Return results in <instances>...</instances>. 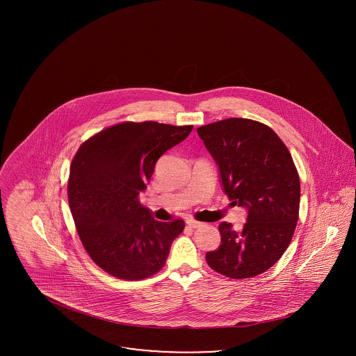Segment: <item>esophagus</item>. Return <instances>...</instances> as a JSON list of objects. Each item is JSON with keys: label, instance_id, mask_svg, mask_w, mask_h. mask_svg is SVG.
Here are the masks:
<instances>
[{"label": "esophagus", "instance_id": "obj_1", "mask_svg": "<svg viewBox=\"0 0 356 356\" xmlns=\"http://www.w3.org/2000/svg\"><path fill=\"white\" fill-rule=\"evenodd\" d=\"M186 225L189 227V228H199V227H202L203 225V222H200V221L193 220V219H188L186 220Z\"/></svg>", "mask_w": 356, "mask_h": 356}]
</instances>
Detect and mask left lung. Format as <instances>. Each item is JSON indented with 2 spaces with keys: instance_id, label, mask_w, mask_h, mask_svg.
<instances>
[{
  "instance_id": "1",
  "label": "left lung",
  "mask_w": 356,
  "mask_h": 356,
  "mask_svg": "<svg viewBox=\"0 0 356 356\" xmlns=\"http://www.w3.org/2000/svg\"><path fill=\"white\" fill-rule=\"evenodd\" d=\"M197 134L219 167L224 192L248 211L238 231L221 222L220 245L207 252V263L231 279L257 276L286 252L299 219L300 180L292 156L270 127L254 120H221Z\"/></svg>"
}]
</instances>
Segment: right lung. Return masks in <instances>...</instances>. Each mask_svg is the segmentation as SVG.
Here are the masks:
<instances>
[{
  "label": "right lung",
  "mask_w": 356,
  "mask_h": 356,
  "mask_svg": "<svg viewBox=\"0 0 356 356\" xmlns=\"http://www.w3.org/2000/svg\"><path fill=\"white\" fill-rule=\"evenodd\" d=\"M192 129L156 121L120 122L88 138L74 154L69 208L85 251L109 275L143 280L164 267L184 221L154 220L138 196L160 156Z\"/></svg>",
  "instance_id": "obj_1"
}]
</instances>
